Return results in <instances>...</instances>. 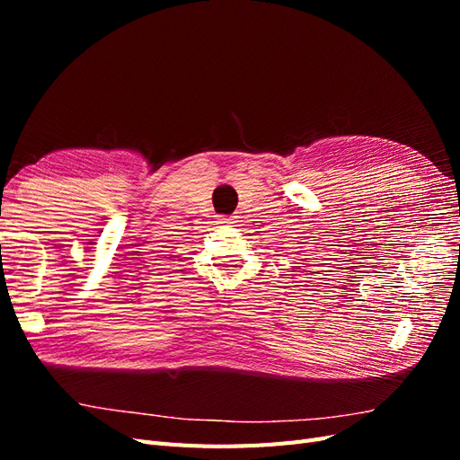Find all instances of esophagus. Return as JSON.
<instances>
[{
    "label": "esophagus",
    "mask_w": 460,
    "mask_h": 460,
    "mask_svg": "<svg viewBox=\"0 0 460 460\" xmlns=\"http://www.w3.org/2000/svg\"><path fill=\"white\" fill-rule=\"evenodd\" d=\"M220 222H222V225H235L238 220H235V217H222Z\"/></svg>",
    "instance_id": "34e87169"
}]
</instances>
